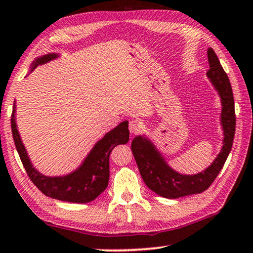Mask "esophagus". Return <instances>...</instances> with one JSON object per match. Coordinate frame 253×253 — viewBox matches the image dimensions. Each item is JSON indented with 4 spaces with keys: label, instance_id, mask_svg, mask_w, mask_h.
<instances>
[{
    "label": "esophagus",
    "instance_id": "esophagus-1",
    "mask_svg": "<svg viewBox=\"0 0 253 253\" xmlns=\"http://www.w3.org/2000/svg\"><path fill=\"white\" fill-rule=\"evenodd\" d=\"M128 129L130 134H136L141 130V124L137 120H130L128 125Z\"/></svg>",
    "mask_w": 253,
    "mask_h": 253
}]
</instances>
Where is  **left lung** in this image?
I'll list each match as a JSON object with an SVG mask.
<instances>
[{
  "mask_svg": "<svg viewBox=\"0 0 253 253\" xmlns=\"http://www.w3.org/2000/svg\"><path fill=\"white\" fill-rule=\"evenodd\" d=\"M208 62L210 69L208 70L207 77L218 92L222 101L220 125L224 134L222 149L212 164L197 174H180L169 167L167 161L148 137L137 135L132 141V152L143 182L150 190L162 197L178 198L203 193L215 181L232 148L236 114L231 84L211 47L208 49Z\"/></svg>",
  "mask_w": 253,
  "mask_h": 253,
  "instance_id": "obj_1",
  "label": "left lung"
}]
</instances>
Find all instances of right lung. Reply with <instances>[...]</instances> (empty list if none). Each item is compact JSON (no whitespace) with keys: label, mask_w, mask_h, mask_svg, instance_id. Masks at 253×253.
<instances>
[{"label":"right lung","mask_w":253,"mask_h":253,"mask_svg":"<svg viewBox=\"0 0 253 253\" xmlns=\"http://www.w3.org/2000/svg\"><path fill=\"white\" fill-rule=\"evenodd\" d=\"M58 57V53H47L38 57L31 63V71H34L38 65H43ZM15 114L16 106L14 104L11 114V132L16 149L28 176L42 193L64 202L88 203L106 189L110 178V154L116 146L128 142V121H123L105 134L103 139L99 140L93 148L89 150L87 156L76 170L63 176H46L38 171L31 164L18 133Z\"/></svg>","instance_id":"right-lung-1"}]
</instances>
